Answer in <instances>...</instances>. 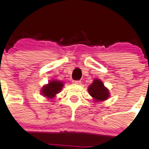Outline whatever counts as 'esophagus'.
Here are the masks:
<instances>
[{"label":"esophagus","instance_id":"obj_1","mask_svg":"<svg viewBox=\"0 0 149 149\" xmlns=\"http://www.w3.org/2000/svg\"><path fill=\"white\" fill-rule=\"evenodd\" d=\"M72 83L75 84H81V81H79V80H73Z\"/></svg>","mask_w":149,"mask_h":149}]
</instances>
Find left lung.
<instances>
[{
	"label": "left lung",
	"instance_id": "left-lung-1",
	"mask_svg": "<svg viewBox=\"0 0 149 149\" xmlns=\"http://www.w3.org/2000/svg\"><path fill=\"white\" fill-rule=\"evenodd\" d=\"M88 92L95 102L105 101L109 97V90L104 87L102 81L99 79H94L93 82L89 86Z\"/></svg>",
	"mask_w": 149,
	"mask_h": 149
}]
</instances>
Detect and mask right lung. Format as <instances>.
<instances>
[{
    "instance_id": "1",
    "label": "right lung",
    "mask_w": 149,
    "mask_h": 149,
    "mask_svg": "<svg viewBox=\"0 0 149 149\" xmlns=\"http://www.w3.org/2000/svg\"><path fill=\"white\" fill-rule=\"evenodd\" d=\"M63 86L62 81L52 80V81H50L48 84L43 86L41 90V93L44 97H46L48 98H53L62 90Z\"/></svg>"
}]
</instances>
